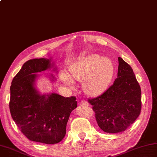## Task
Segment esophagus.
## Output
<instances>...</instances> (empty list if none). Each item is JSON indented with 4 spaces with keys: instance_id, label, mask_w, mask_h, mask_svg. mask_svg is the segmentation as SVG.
Listing matches in <instances>:
<instances>
[{
    "instance_id": "esophagus-1",
    "label": "esophagus",
    "mask_w": 157,
    "mask_h": 157,
    "mask_svg": "<svg viewBox=\"0 0 157 157\" xmlns=\"http://www.w3.org/2000/svg\"><path fill=\"white\" fill-rule=\"evenodd\" d=\"M79 105H82V106H87V105H88V103L87 101H82L80 102H79Z\"/></svg>"
}]
</instances>
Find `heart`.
Listing matches in <instances>:
<instances>
[{
  "label": "heart",
  "mask_w": 157,
  "mask_h": 157,
  "mask_svg": "<svg viewBox=\"0 0 157 157\" xmlns=\"http://www.w3.org/2000/svg\"><path fill=\"white\" fill-rule=\"evenodd\" d=\"M115 73L111 59L97 54L82 56L69 67V74L63 73L62 79L67 85L73 86V81L82 82L86 94L97 96L106 90Z\"/></svg>",
  "instance_id": "heart-1"
}]
</instances>
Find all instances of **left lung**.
<instances>
[{
    "label": "left lung",
    "instance_id": "left-lung-1",
    "mask_svg": "<svg viewBox=\"0 0 157 157\" xmlns=\"http://www.w3.org/2000/svg\"><path fill=\"white\" fill-rule=\"evenodd\" d=\"M117 78L98 97L88 99L99 128L109 134L125 131L140 114L141 88L129 64L119 57Z\"/></svg>",
    "mask_w": 157,
    "mask_h": 157
}]
</instances>
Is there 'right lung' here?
<instances>
[{"instance_id":"obj_1","label":"right lung","mask_w":157,"mask_h":157,"mask_svg":"<svg viewBox=\"0 0 157 157\" xmlns=\"http://www.w3.org/2000/svg\"><path fill=\"white\" fill-rule=\"evenodd\" d=\"M52 66L51 59L29 60L13 79L10 88V112L17 128L29 140L46 144H56L65 137L69 115L78 105L75 96L40 94L36 89V73ZM52 78L54 81L52 75Z\"/></svg>"}]
</instances>
